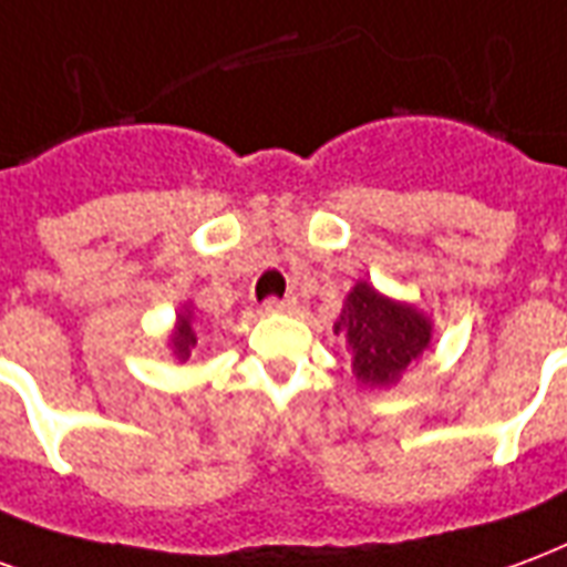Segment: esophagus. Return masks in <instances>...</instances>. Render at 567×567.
Returning <instances> with one entry per match:
<instances>
[{"mask_svg":"<svg viewBox=\"0 0 567 567\" xmlns=\"http://www.w3.org/2000/svg\"><path fill=\"white\" fill-rule=\"evenodd\" d=\"M292 308V299H266L262 305V311L266 313H280V311H289Z\"/></svg>","mask_w":567,"mask_h":567,"instance_id":"esophagus-1","label":"esophagus"}]
</instances>
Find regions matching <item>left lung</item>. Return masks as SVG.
Masks as SVG:
<instances>
[{"mask_svg":"<svg viewBox=\"0 0 567 567\" xmlns=\"http://www.w3.org/2000/svg\"><path fill=\"white\" fill-rule=\"evenodd\" d=\"M334 334L347 338L353 350V371L369 386H390L414 362L432 338V326L411 305L383 299L371 284H357Z\"/></svg>","mask_w":567,"mask_h":567,"instance_id":"1","label":"left lung"}]
</instances>
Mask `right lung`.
<instances>
[{"mask_svg":"<svg viewBox=\"0 0 567 567\" xmlns=\"http://www.w3.org/2000/svg\"><path fill=\"white\" fill-rule=\"evenodd\" d=\"M172 344H175L177 359L189 357V347L196 344V334H193V326H189V313H181V317H177V332L175 338H172Z\"/></svg>","mask_w":567,"mask_h":567,"instance_id":"1","label":"right lung"}]
</instances>
